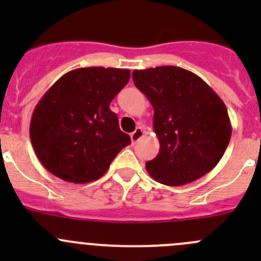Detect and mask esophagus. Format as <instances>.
I'll list each match as a JSON object with an SVG mask.
<instances>
[{"label": "esophagus", "instance_id": "esophagus-1", "mask_svg": "<svg viewBox=\"0 0 261 261\" xmlns=\"http://www.w3.org/2000/svg\"><path fill=\"white\" fill-rule=\"evenodd\" d=\"M143 136H144V128L139 126V127H136V130L131 134V141H133V144H136L141 138H143Z\"/></svg>", "mask_w": 261, "mask_h": 261}]
</instances>
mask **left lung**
<instances>
[{"mask_svg": "<svg viewBox=\"0 0 261 261\" xmlns=\"http://www.w3.org/2000/svg\"><path fill=\"white\" fill-rule=\"evenodd\" d=\"M135 86L154 109L159 154L147 173L165 186H184L212 170L231 139L222 99L202 78L173 65L134 70Z\"/></svg>", "mask_w": 261, "mask_h": 261, "instance_id": "1", "label": "left lung"}]
</instances>
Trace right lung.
Segmentation results:
<instances>
[{"mask_svg":"<svg viewBox=\"0 0 261 261\" xmlns=\"http://www.w3.org/2000/svg\"><path fill=\"white\" fill-rule=\"evenodd\" d=\"M130 80V70L78 68L41 97L31 116L30 139L48 172L72 183L99 179L131 143L110 103Z\"/></svg>","mask_w":261,"mask_h":261,"instance_id":"obj_1","label":"right lung"}]
</instances>
